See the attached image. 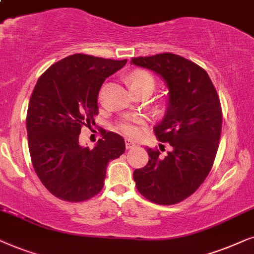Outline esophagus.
Here are the masks:
<instances>
[{
  "mask_svg": "<svg viewBox=\"0 0 254 254\" xmlns=\"http://www.w3.org/2000/svg\"><path fill=\"white\" fill-rule=\"evenodd\" d=\"M133 146H136L134 141H132L131 139H125V147H127V150H129V148H132Z\"/></svg>",
  "mask_w": 254,
  "mask_h": 254,
  "instance_id": "obj_1",
  "label": "esophagus"
}]
</instances>
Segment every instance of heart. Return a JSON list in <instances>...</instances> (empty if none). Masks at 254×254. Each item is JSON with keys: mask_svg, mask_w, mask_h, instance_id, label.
<instances>
[{"mask_svg": "<svg viewBox=\"0 0 254 254\" xmlns=\"http://www.w3.org/2000/svg\"><path fill=\"white\" fill-rule=\"evenodd\" d=\"M131 89L133 92L137 90H147L152 93L155 87V80L150 73L144 69H136L127 76ZM143 123V118L138 115H132V116L125 117L118 123V127L122 130V132L129 136H136L138 133V124Z\"/></svg>", "mask_w": 254, "mask_h": 254, "instance_id": "b5f03b06", "label": "heart"}]
</instances>
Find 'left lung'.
<instances>
[{"label": "left lung", "instance_id": "obj_1", "mask_svg": "<svg viewBox=\"0 0 254 254\" xmlns=\"http://www.w3.org/2000/svg\"><path fill=\"white\" fill-rule=\"evenodd\" d=\"M131 64L153 70L166 83L167 108L154 133L171 145L165 157L147 148V165L133 172V180L148 201L179 203L203 184L214 165L222 132L219 97L208 73L184 57L160 53Z\"/></svg>", "mask_w": 254, "mask_h": 254}]
</instances>
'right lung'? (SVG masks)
I'll return each instance as SVG.
<instances>
[{"label": "right lung", "instance_id": "add662e5", "mask_svg": "<svg viewBox=\"0 0 254 254\" xmlns=\"http://www.w3.org/2000/svg\"><path fill=\"white\" fill-rule=\"evenodd\" d=\"M127 60L73 54L37 81L26 115L29 151L36 174L51 194L68 202L89 200L103 188L107 166L125 151L123 137L102 131L95 147L79 143L81 127L99 114V92Z\"/></svg>", "mask_w": 254, "mask_h": 254}]
</instances>
